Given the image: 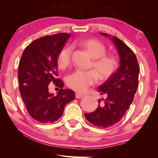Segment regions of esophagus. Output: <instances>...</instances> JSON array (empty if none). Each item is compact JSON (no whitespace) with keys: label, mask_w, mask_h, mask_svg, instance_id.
Segmentation results:
<instances>
[{"label":"esophagus","mask_w":158,"mask_h":158,"mask_svg":"<svg viewBox=\"0 0 158 158\" xmlns=\"http://www.w3.org/2000/svg\"><path fill=\"white\" fill-rule=\"evenodd\" d=\"M84 96H85L84 94H81V93H78V92H76V97L77 98V99H81V98L83 97Z\"/></svg>","instance_id":"esophagus-1"}]
</instances>
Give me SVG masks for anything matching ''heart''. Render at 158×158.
Wrapping results in <instances>:
<instances>
[{
    "instance_id": "b5f03b06",
    "label": "heart",
    "mask_w": 158,
    "mask_h": 158,
    "mask_svg": "<svg viewBox=\"0 0 158 158\" xmlns=\"http://www.w3.org/2000/svg\"><path fill=\"white\" fill-rule=\"evenodd\" d=\"M79 45L88 51L94 59L91 67L94 71L76 70L66 77V84L72 89L84 92L98 81V76L102 80H106L112 76L117 69L118 61L115 56L106 55V48L100 41L95 39H86L77 43ZM73 49L71 46L62 48L57 56V65L64 69L71 63Z\"/></svg>"
}]
</instances>
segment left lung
Here are the masks:
<instances>
[{
    "label": "left lung",
    "instance_id": "8db88e82",
    "mask_svg": "<svg viewBox=\"0 0 158 158\" xmlns=\"http://www.w3.org/2000/svg\"><path fill=\"white\" fill-rule=\"evenodd\" d=\"M100 34L114 44L120 58V66L98 87L101 95H106L104 104L102 106L99 105L95 111L85 113V116L94 126L106 128L118 123L132 103L138 87L139 66L134 52L122 40L105 33Z\"/></svg>",
    "mask_w": 158,
    "mask_h": 158
}]
</instances>
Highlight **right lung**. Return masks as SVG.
I'll return each mask as SVG.
<instances>
[{
    "mask_svg": "<svg viewBox=\"0 0 158 158\" xmlns=\"http://www.w3.org/2000/svg\"><path fill=\"white\" fill-rule=\"evenodd\" d=\"M71 37L69 33L44 36L30 43L21 57L18 80L21 97L31 118L41 123L58 120L67 103L75 99V92L64 89L57 76L58 54ZM53 82L60 88L56 95L48 91Z\"/></svg>",
    "mask_w": 158,
    "mask_h": 158,
    "instance_id": "right-lung-1",
    "label": "right lung"
}]
</instances>
